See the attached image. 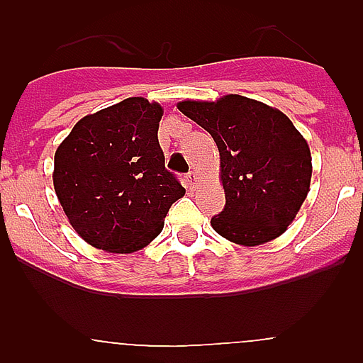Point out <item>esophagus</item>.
Listing matches in <instances>:
<instances>
[{
    "mask_svg": "<svg viewBox=\"0 0 363 363\" xmlns=\"http://www.w3.org/2000/svg\"><path fill=\"white\" fill-rule=\"evenodd\" d=\"M185 185H187L189 189H196V185H198L196 172H189V174L185 176Z\"/></svg>",
    "mask_w": 363,
    "mask_h": 363,
    "instance_id": "obj_1",
    "label": "esophagus"
}]
</instances>
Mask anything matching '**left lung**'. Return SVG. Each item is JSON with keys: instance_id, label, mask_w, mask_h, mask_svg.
<instances>
[{"instance_id": "8db88e82", "label": "left lung", "mask_w": 363, "mask_h": 363, "mask_svg": "<svg viewBox=\"0 0 363 363\" xmlns=\"http://www.w3.org/2000/svg\"><path fill=\"white\" fill-rule=\"evenodd\" d=\"M176 107L218 145L225 207L211 220L213 229L243 247L281 236L306 201L313 174L309 143L293 121L240 94L182 99Z\"/></svg>"}]
</instances>
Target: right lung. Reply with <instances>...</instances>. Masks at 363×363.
I'll list each match as a JSON object with an SVG mask.
<instances>
[{"label": "right lung", "mask_w": 363, "mask_h": 363, "mask_svg": "<svg viewBox=\"0 0 363 363\" xmlns=\"http://www.w3.org/2000/svg\"><path fill=\"white\" fill-rule=\"evenodd\" d=\"M163 107L127 98L86 114L54 154V191L72 229L89 245L129 255L163 229L185 194L165 169L158 129Z\"/></svg>", "instance_id": "obj_1"}]
</instances>
